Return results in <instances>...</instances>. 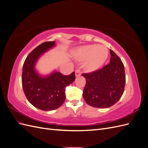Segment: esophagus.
Instances as JSON below:
<instances>
[{
    "label": "esophagus",
    "mask_w": 148,
    "mask_h": 148,
    "mask_svg": "<svg viewBox=\"0 0 148 148\" xmlns=\"http://www.w3.org/2000/svg\"><path fill=\"white\" fill-rule=\"evenodd\" d=\"M81 75V71L79 70H77L75 71V76L76 77H79V76Z\"/></svg>",
    "instance_id": "34e87169"
}]
</instances>
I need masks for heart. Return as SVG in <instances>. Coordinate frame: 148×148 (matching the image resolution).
Segmentation results:
<instances>
[{"label":"heart","instance_id":"b5f03b06","mask_svg":"<svg viewBox=\"0 0 148 148\" xmlns=\"http://www.w3.org/2000/svg\"><path fill=\"white\" fill-rule=\"evenodd\" d=\"M109 56L108 49L105 46L89 44L76 50L74 56L78 61H84V69L91 72L97 70L105 63Z\"/></svg>","mask_w":148,"mask_h":148}]
</instances>
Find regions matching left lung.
Returning <instances> with one entry per match:
<instances>
[{"label":"left lung","instance_id":"8db88e82","mask_svg":"<svg viewBox=\"0 0 148 148\" xmlns=\"http://www.w3.org/2000/svg\"><path fill=\"white\" fill-rule=\"evenodd\" d=\"M110 63L100 70L83 73L86 85L83 92L87 104L97 108H107L114 105L122 97L125 86L123 62L110 49Z\"/></svg>","mask_w":148,"mask_h":148}]
</instances>
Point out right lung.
I'll use <instances>...</instances> for the list:
<instances>
[{
	"instance_id": "add662e5",
	"label": "right lung",
	"mask_w": 148,
	"mask_h": 148,
	"mask_svg": "<svg viewBox=\"0 0 148 148\" xmlns=\"http://www.w3.org/2000/svg\"><path fill=\"white\" fill-rule=\"evenodd\" d=\"M55 46V41L43 42L30 52L25 60L21 82L28 101L42 110H52L60 107L65 100V88L75 79V72L64 75L54 71L41 77L34 69L36 63L43 53Z\"/></svg>"
}]
</instances>
